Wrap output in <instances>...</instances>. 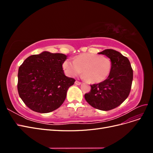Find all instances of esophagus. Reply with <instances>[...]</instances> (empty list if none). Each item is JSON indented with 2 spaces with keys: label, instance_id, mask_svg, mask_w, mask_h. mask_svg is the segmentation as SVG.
Returning <instances> with one entry per match:
<instances>
[{
  "label": "esophagus",
  "instance_id": "34e87169",
  "mask_svg": "<svg viewBox=\"0 0 153 153\" xmlns=\"http://www.w3.org/2000/svg\"><path fill=\"white\" fill-rule=\"evenodd\" d=\"M81 84H82L81 82H79V81H78V80H76V81H75V84L77 85H80Z\"/></svg>",
  "mask_w": 153,
  "mask_h": 153
}]
</instances>
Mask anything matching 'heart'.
<instances>
[{
  "instance_id": "heart-1",
  "label": "heart",
  "mask_w": 153,
  "mask_h": 153,
  "mask_svg": "<svg viewBox=\"0 0 153 153\" xmlns=\"http://www.w3.org/2000/svg\"><path fill=\"white\" fill-rule=\"evenodd\" d=\"M62 67L69 76L75 77L83 70L84 78L90 83L98 84L104 81L112 69L110 59L105 56L92 53H82L73 59H66Z\"/></svg>"
}]
</instances>
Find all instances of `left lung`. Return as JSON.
I'll use <instances>...</instances> for the list:
<instances>
[{
	"label": "left lung",
	"instance_id": "8db88e82",
	"mask_svg": "<svg viewBox=\"0 0 153 153\" xmlns=\"http://www.w3.org/2000/svg\"><path fill=\"white\" fill-rule=\"evenodd\" d=\"M98 53L110 59L112 69L106 80L91 85V91L84 97L92 107L108 111L117 107L128 98L132 84L133 69L128 59L116 50L106 49Z\"/></svg>",
	"mask_w": 153,
	"mask_h": 153
}]
</instances>
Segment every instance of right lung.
Instances as JSON below:
<instances>
[{
    "label": "right lung",
    "mask_w": 153,
    "mask_h": 153,
    "mask_svg": "<svg viewBox=\"0 0 153 153\" xmlns=\"http://www.w3.org/2000/svg\"><path fill=\"white\" fill-rule=\"evenodd\" d=\"M67 57L44 51L27 57L20 66L18 94L32 110L48 113L63 103L69 87L75 82L64 73L62 64Z\"/></svg>",
    "instance_id": "1"
}]
</instances>
